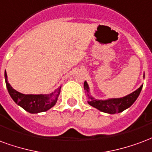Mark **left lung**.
I'll list each match as a JSON object with an SVG mask.
<instances>
[{
  "mask_svg": "<svg viewBox=\"0 0 152 152\" xmlns=\"http://www.w3.org/2000/svg\"><path fill=\"white\" fill-rule=\"evenodd\" d=\"M145 75H143V77ZM143 85H141V87L134 91V92L130 93L127 96L121 97V98H112L108 99H96L94 97L90 95L89 86L87 83L85 81L84 82V90L86 91L87 96L89 100L87 103L91 106L94 108H97L99 111L103 113L109 114H115L121 113L126 108H129L131 105L135 102L137 98L141 92L142 88Z\"/></svg>",
  "mask_w": 152,
  "mask_h": 152,
  "instance_id": "8db88e82",
  "label": "left lung"
}]
</instances>
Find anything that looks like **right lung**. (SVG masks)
I'll return each instance as SVG.
<instances>
[{"mask_svg":"<svg viewBox=\"0 0 152 152\" xmlns=\"http://www.w3.org/2000/svg\"><path fill=\"white\" fill-rule=\"evenodd\" d=\"M5 79L6 87L11 98L18 105L30 113H39L48 111L53 108L58 99L61 88V87H58L54 92L48 95H25L13 89L10 84L8 83L6 72H5Z\"/></svg>","mask_w":152,"mask_h":152,"instance_id":"add662e5","label":"right lung"}]
</instances>
